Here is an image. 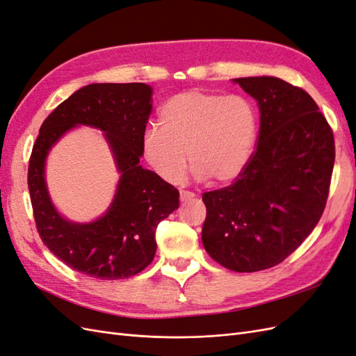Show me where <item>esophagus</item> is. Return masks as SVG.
<instances>
[{
  "mask_svg": "<svg viewBox=\"0 0 356 356\" xmlns=\"http://www.w3.org/2000/svg\"><path fill=\"white\" fill-rule=\"evenodd\" d=\"M195 197H196V193L187 191V190H181V191H179V199H181V202H188V200H193Z\"/></svg>",
  "mask_w": 356,
  "mask_h": 356,
  "instance_id": "obj_1",
  "label": "esophagus"
}]
</instances>
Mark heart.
I'll return each instance as SVG.
<instances>
[{
    "label": "heart",
    "instance_id": "1",
    "mask_svg": "<svg viewBox=\"0 0 356 356\" xmlns=\"http://www.w3.org/2000/svg\"><path fill=\"white\" fill-rule=\"evenodd\" d=\"M257 139V113L243 95L188 90L169 98L159 127L143 139L148 165L169 184L184 178L187 156L193 177L230 184L248 168Z\"/></svg>",
    "mask_w": 356,
    "mask_h": 356
}]
</instances>
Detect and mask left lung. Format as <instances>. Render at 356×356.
I'll return each mask as SVG.
<instances>
[{"label":"left lung","instance_id":"1","mask_svg":"<svg viewBox=\"0 0 356 356\" xmlns=\"http://www.w3.org/2000/svg\"><path fill=\"white\" fill-rule=\"evenodd\" d=\"M260 108L257 148L229 187L203 193L204 250L233 272L282 263L325 209L334 135L312 96L276 77L234 79Z\"/></svg>","mask_w":356,"mask_h":356}]
</instances>
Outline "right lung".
I'll return each mask as SVG.
<instances>
[{
    "label": "right lung",
    "mask_w": 356,
    "mask_h": 356,
    "mask_svg": "<svg viewBox=\"0 0 356 356\" xmlns=\"http://www.w3.org/2000/svg\"><path fill=\"white\" fill-rule=\"evenodd\" d=\"M152 95V88L144 83L89 84L59 104L40 127L28 166L37 232L50 252L80 273L113 281L143 272L156 254L159 222L179 207L178 190L153 170L139 166ZM79 124L106 132L122 172L112 207L89 225L62 219L48 197L44 179L49 148Z\"/></svg>",
    "instance_id": "1"
}]
</instances>
